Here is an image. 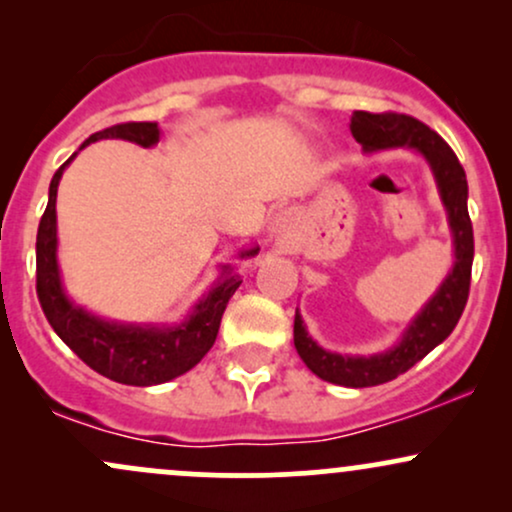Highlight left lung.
<instances>
[{
  "instance_id": "1",
  "label": "left lung",
  "mask_w": 512,
  "mask_h": 512,
  "mask_svg": "<svg viewBox=\"0 0 512 512\" xmlns=\"http://www.w3.org/2000/svg\"><path fill=\"white\" fill-rule=\"evenodd\" d=\"M349 127L356 142L366 151L409 146V149L421 151L426 156L438 180L440 197L448 209L452 238H455V267H452L450 276L443 281V286L428 301L426 308L421 310L419 317L411 322L402 342L385 354L368 358L330 354L308 337L301 315L296 313L293 344H296L298 356L303 358L305 366L313 370L317 378L344 387H373L390 383L397 375L407 373L414 363H419L428 351L436 349L455 330L464 305H467L469 284H472L474 231L467 211L464 168L440 134L411 115L366 113V110H356L351 115Z\"/></svg>"
}]
</instances>
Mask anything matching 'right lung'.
Here are the masks:
<instances>
[{"label": "right lung", "instance_id": "right-lung-1", "mask_svg": "<svg viewBox=\"0 0 512 512\" xmlns=\"http://www.w3.org/2000/svg\"><path fill=\"white\" fill-rule=\"evenodd\" d=\"M156 122H120V125L105 127L101 132L91 134L81 149L98 139H127L139 146H154L158 142ZM76 156V154H74ZM72 156V158H74ZM72 158L57 168L50 182V199L45 207L43 219L38 226V240H35V291H38L40 308L60 334V339L74 351L88 368L105 378L122 385H158L166 380L178 378L202 361L204 354L214 346L219 334L223 310L240 286V276L226 272L219 284L195 305V313L187 317L178 327H134L115 325V322L98 320L86 310L64 296L60 269H57V214L55 199L57 185L64 168ZM257 250L243 252V257H255Z\"/></svg>", "mask_w": 512, "mask_h": 512}]
</instances>
